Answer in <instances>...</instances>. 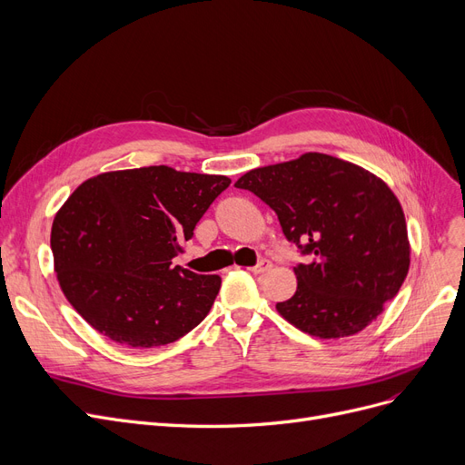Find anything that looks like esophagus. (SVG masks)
Instances as JSON below:
<instances>
[{"label": "esophagus", "instance_id": "obj_1", "mask_svg": "<svg viewBox=\"0 0 465 465\" xmlns=\"http://www.w3.org/2000/svg\"><path fill=\"white\" fill-rule=\"evenodd\" d=\"M271 267H272V262L269 259H259V262L255 264V267H252L250 271L255 272V274H262V272L271 271Z\"/></svg>", "mask_w": 465, "mask_h": 465}]
</instances>
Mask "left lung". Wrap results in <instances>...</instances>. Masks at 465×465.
I'll return each mask as SVG.
<instances>
[{
    "label": "left lung",
    "mask_w": 465,
    "mask_h": 465,
    "mask_svg": "<svg viewBox=\"0 0 465 465\" xmlns=\"http://www.w3.org/2000/svg\"><path fill=\"white\" fill-rule=\"evenodd\" d=\"M278 215L283 236L311 255L295 267L297 292L278 312L308 335L360 333L384 311L409 272L405 215L371 172L323 153L255 168L234 183Z\"/></svg>",
    "instance_id": "obj_1"
}]
</instances>
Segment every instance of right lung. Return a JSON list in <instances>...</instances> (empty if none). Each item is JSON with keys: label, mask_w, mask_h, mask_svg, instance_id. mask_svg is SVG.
I'll return each mask as SVG.
<instances>
[{"label": "right lung", "mask_w": 465, "mask_h": 465, "mask_svg": "<svg viewBox=\"0 0 465 465\" xmlns=\"http://www.w3.org/2000/svg\"><path fill=\"white\" fill-rule=\"evenodd\" d=\"M229 185L225 175L168 166L86 180L56 213L51 232L65 299L119 344L153 348L187 335L210 312L221 278L172 259Z\"/></svg>", "instance_id": "obj_1"}]
</instances>
